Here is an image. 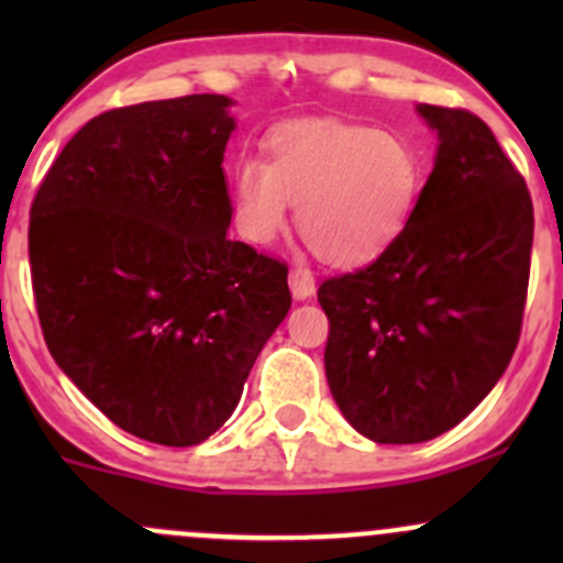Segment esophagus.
<instances>
[{"label": "esophagus", "instance_id": "34e87169", "mask_svg": "<svg viewBox=\"0 0 563 563\" xmlns=\"http://www.w3.org/2000/svg\"><path fill=\"white\" fill-rule=\"evenodd\" d=\"M288 286H291V297L297 302H305V299H310L316 294V280L308 269H291Z\"/></svg>", "mask_w": 563, "mask_h": 563}]
</instances>
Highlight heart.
<instances>
[{
    "mask_svg": "<svg viewBox=\"0 0 563 563\" xmlns=\"http://www.w3.org/2000/svg\"><path fill=\"white\" fill-rule=\"evenodd\" d=\"M422 192V161L402 135L362 124L291 122L266 139V163L231 174L242 240L269 245L297 207L302 240L332 266H365L406 234Z\"/></svg>",
    "mask_w": 563,
    "mask_h": 563,
    "instance_id": "1",
    "label": "heart"
}]
</instances>
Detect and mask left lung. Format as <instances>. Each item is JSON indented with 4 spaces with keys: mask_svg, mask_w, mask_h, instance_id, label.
<instances>
[{
    "mask_svg": "<svg viewBox=\"0 0 563 563\" xmlns=\"http://www.w3.org/2000/svg\"><path fill=\"white\" fill-rule=\"evenodd\" d=\"M439 135L406 234L323 280L329 391L376 444H422L463 422L515 354L531 266L523 176L479 117L417 106Z\"/></svg>",
    "mask_w": 563,
    "mask_h": 563,
    "instance_id": "left-lung-1",
    "label": "left lung"
}]
</instances>
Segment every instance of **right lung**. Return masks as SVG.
Wrapping results in <instances>:
<instances>
[{
  "instance_id": "obj_1",
  "label": "right lung",
  "mask_w": 563,
  "mask_h": 563,
  "mask_svg": "<svg viewBox=\"0 0 563 563\" xmlns=\"http://www.w3.org/2000/svg\"><path fill=\"white\" fill-rule=\"evenodd\" d=\"M234 100L89 119L40 185L32 288L56 365L128 433L196 446L225 424L291 308L288 269L229 240Z\"/></svg>"
}]
</instances>
